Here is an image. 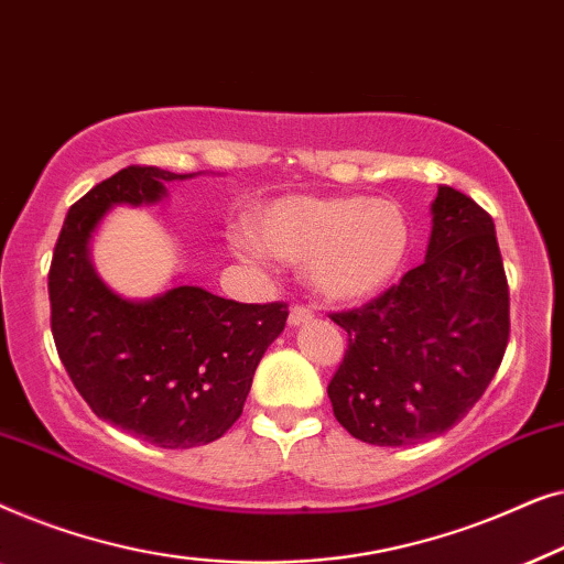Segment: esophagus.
<instances>
[{"instance_id": "obj_1", "label": "esophagus", "mask_w": 564, "mask_h": 564, "mask_svg": "<svg viewBox=\"0 0 564 564\" xmlns=\"http://www.w3.org/2000/svg\"><path fill=\"white\" fill-rule=\"evenodd\" d=\"M290 326H300V323H307V321H313V311L311 307H305V305H295L290 311Z\"/></svg>"}]
</instances>
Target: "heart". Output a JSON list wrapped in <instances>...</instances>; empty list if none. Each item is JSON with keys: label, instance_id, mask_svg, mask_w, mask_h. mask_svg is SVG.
<instances>
[{"label": "heart", "instance_id": "obj_1", "mask_svg": "<svg viewBox=\"0 0 564 564\" xmlns=\"http://www.w3.org/2000/svg\"><path fill=\"white\" fill-rule=\"evenodd\" d=\"M251 234L272 257L305 264L313 288L341 303L388 288L411 249L405 213L380 197H282ZM243 251L257 249L246 243Z\"/></svg>", "mask_w": 564, "mask_h": 564}]
</instances>
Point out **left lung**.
<instances>
[{"label":"left lung","mask_w":564,"mask_h":564,"mask_svg":"<svg viewBox=\"0 0 564 564\" xmlns=\"http://www.w3.org/2000/svg\"><path fill=\"white\" fill-rule=\"evenodd\" d=\"M431 215L421 267L367 305L330 313L349 346L328 398L359 442L411 446L442 436L473 411L503 361L511 321L492 218L446 184Z\"/></svg>","instance_id":"1"}]
</instances>
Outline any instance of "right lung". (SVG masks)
<instances>
[{
    "label": "right lung",
    "instance_id": "obj_1",
    "mask_svg": "<svg viewBox=\"0 0 564 564\" xmlns=\"http://www.w3.org/2000/svg\"><path fill=\"white\" fill-rule=\"evenodd\" d=\"M159 166H128L72 205L48 272L51 330L74 388L99 419L161 449L220 438L243 413L267 346L288 323V305H249L176 284L128 300L99 280L89 241L112 205L159 203Z\"/></svg>",
    "mask_w": 564,
    "mask_h": 564
}]
</instances>
